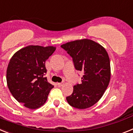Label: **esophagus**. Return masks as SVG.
Returning <instances> with one entry per match:
<instances>
[{
    "mask_svg": "<svg viewBox=\"0 0 133 133\" xmlns=\"http://www.w3.org/2000/svg\"><path fill=\"white\" fill-rule=\"evenodd\" d=\"M63 83H57V86H59V87H62V86H63Z\"/></svg>",
    "mask_w": 133,
    "mask_h": 133,
    "instance_id": "1",
    "label": "esophagus"
}]
</instances>
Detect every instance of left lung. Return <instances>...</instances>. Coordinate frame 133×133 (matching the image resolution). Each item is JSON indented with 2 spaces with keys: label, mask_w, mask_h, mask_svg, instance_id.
Returning <instances> with one entry per match:
<instances>
[{
  "label": "left lung",
  "mask_w": 133,
  "mask_h": 133,
  "mask_svg": "<svg viewBox=\"0 0 133 133\" xmlns=\"http://www.w3.org/2000/svg\"><path fill=\"white\" fill-rule=\"evenodd\" d=\"M61 47L73 58L75 68L82 71L80 84L74 86L66 98L68 104L78 109L90 108L98 102L110 79V63L105 48L91 39L70 41Z\"/></svg>",
  "instance_id": "8db88e82"
}]
</instances>
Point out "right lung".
Segmentation results:
<instances>
[{
  "label": "right lung",
  "instance_id": "obj_1",
  "mask_svg": "<svg viewBox=\"0 0 133 133\" xmlns=\"http://www.w3.org/2000/svg\"><path fill=\"white\" fill-rule=\"evenodd\" d=\"M56 49L54 46L29 45L17 51L6 70L9 90L18 102L29 109H37L47 100L53 85L47 82L45 61Z\"/></svg>",
  "mask_w": 133,
  "mask_h": 133
}]
</instances>
